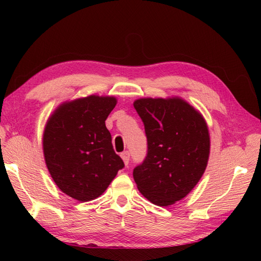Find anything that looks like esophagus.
I'll use <instances>...</instances> for the list:
<instances>
[{
	"label": "esophagus",
	"mask_w": 261,
	"mask_h": 261,
	"mask_svg": "<svg viewBox=\"0 0 261 261\" xmlns=\"http://www.w3.org/2000/svg\"><path fill=\"white\" fill-rule=\"evenodd\" d=\"M121 158L123 159L124 164L127 165V164H129V162H130V152L129 151H123V152L121 153Z\"/></svg>",
	"instance_id": "esophagus-1"
}]
</instances>
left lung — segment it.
Segmentation results:
<instances>
[{"instance_id":"left-lung-1","label":"left lung","mask_w":261,"mask_h":261,"mask_svg":"<svg viewBox=\"0 0 261 261\" xmlns=\"http://www.w3.org/2000/svg\"><path fill=\"white\" fill-rule=\"evenodd\" d=\"M134 107L147 137V156L134 169L138 190L158 206L184 198L201 179L210 154L203 116L180 98H140Z\"/></svg>"}]
</instances>
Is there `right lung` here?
Masks as SVG:
<instances>
[{
	"mask_svg": "<svg viewBox=\"0 0 261 261\" xmlns=\"http://www.w3.org/2000/svg\"><path fill=\"white\" fill-rule=\"evenodd\" d=\"M114 97L91 95L64 103L49 118L43 153L56 185L80 202L98 197L124 167L105 126Z\"/></svg>",
	"mask_w": 261,
	"mask_h": 261,
	"instance_id": "1",
	"label": "right lung"
}]
</instances>
